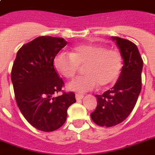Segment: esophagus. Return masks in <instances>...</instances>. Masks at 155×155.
Here are the masks:
<instances>
[{"instance_id":"esophagus-1","label":"esophagus","mask_w":155,"mask_h":155,"mask_svg":"<svg viewBox=\"0 0 155 155\" xmlns=\"http://www.w3.org/2000/svg\"><path fill=\"white\" fill-rule=\"evenodd\" d=\"M83 97H84V95H83V94H80V93H75V99L77 100V101H80V100L83 99Z\"/></svg>"}]
</instances>
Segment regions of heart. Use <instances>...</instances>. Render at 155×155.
Wrapping results in <instances>:
<instances>
[{"mask_svg":"<svg viewBox=\"0 0 155 155\" xmlns=\"http://www.w3.org/2000/svg\"><path fill=\"white\" fill-rule=\"evenodd\" d=\"M54 67L58 74L71 79L84 67L85 74L79 75L68 85L79 92L92 90L97 84L105 87L115 82L122 68L120 51L101 44H82L71 50L70 54L59 53L54 58Z\"/></svg>","mask_w":155,"mask_h":155,"instance_id":"obj_1","label":"heart"}]
</instances>
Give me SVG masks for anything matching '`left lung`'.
<instances>
[{
    "mask_svg": "<svg viewBox=\"0 0 155 155\" xmlns=\"http://www.w3.org/2000/svg\"><path fill=\"white\" fill-rule=\"evenodd\" d=\"M116 42L124 61L117 81L110 90L95 95L97 106L92 113L97 125L111 127L128 117L137 103L142 89L143 60L137 46L130 40L112 37Z\"/></svg>",
    "mask_w": 155,
    "mask_h": 155,
    "instance_id": "1",
    "label": "left lung"
}]
</instances>
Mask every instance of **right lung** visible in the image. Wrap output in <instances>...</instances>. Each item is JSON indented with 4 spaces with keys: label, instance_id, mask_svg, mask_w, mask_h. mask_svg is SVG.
Wrapping results in <instances>:
<instances>
[{
    "label": "right lung",
    "instance_id": "1",
    "mask_svg": "<svg viewBox=\"0 0 155 155\" xmlns=\"http://www.w3.org/2000/svg\"><path fill=\"white\" fill-rule=\"evenodd\" d=\"M68 42L41 36L18 50L11 71L15 100L21 113L37 130L51 132L65 123L75 93L63 91V80L54 67V58Z\"/></svg>",
    "mask_w": 155,
    "mask_h": 155
}]
</instances>
